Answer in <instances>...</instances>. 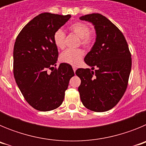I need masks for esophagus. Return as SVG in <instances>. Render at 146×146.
Segmentation results:
<instances>
[{"mask_svg": "<svg viewBox=\"0 0 146 146\" xmlns=\"http://www.w3.org/2000/svg\"><path fill=\"white\" fill-rule=\"evenodd\" d=\"M76 69H76L75 67H73V70H74V73H75V72H76Z\"/></svg>", "mask_w": 146, "mask_h": 146, "instance_id": "1", "label": "esophagus"}]
</instances>
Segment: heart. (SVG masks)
I'll return each instance as SVG.
<instances>
[{"label": "heart", "instance_id": "1", "mask_svg": "<svg viewBox=\"0 0 146 146\" xmlns=\"http://www.w3.org/2000/svg\"><path fill=\"white\" fill-rule=\"evenodd\" d=\"M69 31L79 37L80 44L84 47L91 46L95 41L96 33L93 30H89L88 25L85 23L77 22L69 27ZM66 35L62 30L58 29L53 35V41L55 46L58 49L65 47ZM84 52L81 49L77 50H66L60 55V60L62 63L72 66H77L82 60Z\"/></svg>", "mask_w": 146, "mask_h": 146}]
</instances>
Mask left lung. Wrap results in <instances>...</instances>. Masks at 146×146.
<instances>
[{
	"instance_id": "obj_1",
	"label": "left lung",
	"mask_w": 146,
	"mask_h": 146,
	"mask_svg": "<svg viewBox=\"0 0 146 146\" xmlns=\"http://www.w3.org/2000/svg\"><path fill=\"white\" fill-rule=\"evenodd\" d=\"M80 20L92 23L96 34L84 58L91 69H78L75 72L81 80V102L92 111H108L118 104L127 88L131 67L128 44L121 31L100 14L85 15Z\"/></svg>"
}]
</instances>
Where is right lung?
<instances>
[{"mask_svg":"<svg viewBox=\"0 0 146 146\" xmlns=\"http://www.w3.org/2000/svg\"><path fill=\"white\" fill-rule=\"evenodd\" d=\"M71 15L45 12L35 17L22 29L14 46V76L27 102L39 111L60 106L69 80L74 75L72 66H56L58 51L53 41L55 32Z\"/></svg>","mask_w":146,"mask_h":146,"instance_id":"1","label":"right lung"}]
</instances>
